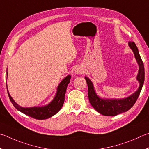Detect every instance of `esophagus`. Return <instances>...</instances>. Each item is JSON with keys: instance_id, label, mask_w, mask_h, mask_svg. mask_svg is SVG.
<instances>
[{"instance_id": "obj_1", "label": "esophagus", "mask_w": 149, "mask_h": 149, "mask_svg": "<svg viewBox=\"0 0 149 149\" xmlns=\"http://www.w3.org/2000/svg\"><path fill=\"white\" fill-rule=\"evenodd\" d=\"M84 72V69H83V67H82L81 66H77L76 68H75L74 72L76 73V74H82Z\"/></svg>"}]
</instances>
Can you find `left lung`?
Instances as JSON below:
<instances>
[{
	"label": "left lung",
	"instance_id": "1",
	"mask_svg": "<svg viewBox=\"0 0 149 149\" xmlns=\"http://www.w3.org/2000/svg\"><path fill=\"white\" fill-rule=\"evenodd\" d=\"M128 46L134 52L135 58L139 65V71L137 73L136 80L139 83V86L137 91H135L133 94L122 99L102 98L97 94L93 83L90 79L88 77H85V80H86L88 84V94L90 103L99 113L104 116H113L127 111L136 102L141 91L145 80L144 65L135 44L134 42H129Z\"/></svg>",
	"mask_w": 149,
	"mask_h": 149
}]
</instances>
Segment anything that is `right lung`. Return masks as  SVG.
<instances>
[{
	"label": "right lung",
	"mask_w": 149,
	"mask_h": 149,
	"mask_svg": "<svg viewBox=\"0 0 149 149\" xmlns=\"http://www.w3.org/2000/svg\"><path fill=\"white\" fill-rule=\"evenodd\" d=\"M6 74L8 76V72H6ZM70 78H71V77H70V74H69L61 80V82L59 83V84L57 88V92L55 97L51 102L46 105L31 107H21L17 103H15V101L11 97L9 91L8 90V86L6 84L8 94L10 101H11L13 105L14 106V107L17 110L22 112V113L26 114V115L32 117L33 118L37 120L48 119L58 113L63 107L65 101V92H66L67 86L70 82Z\"/></svg>",
	"instance_id": "add662e5"
}]
</instances>
